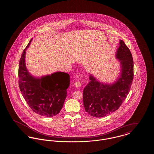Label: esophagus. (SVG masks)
I'll list each match as a JSON object with an SVG mask.
<instances>
[{
  "label": "esophagus",
  "mask_w": 154,
  "mask_h": 154,
  "mask_svg": "<svg viewBox=\"0 0 154 154\" xmlns=\"http://www.w3.org/2000/svg\"><path fill=\"white\" fill-rule=\"evenodd\" d=\"M74 86L75 87H80L81 86V84L80 82H79V81H76V82H75L74 83Z\"/></svg>",
  "instance_id": "obj_1"
}]
</instances>
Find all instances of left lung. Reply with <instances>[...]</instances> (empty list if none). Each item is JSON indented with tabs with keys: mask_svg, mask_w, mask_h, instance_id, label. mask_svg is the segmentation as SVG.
<instances>
[{
	"mask_svg": "<svg viewBox=\"0 0 154 154\" xmlns=\"http://www.w3.org/2000/svg\"><path fill=\"white\" fill-rule=\"evenodd\" d=\"M116 58L120 62V70L114 82H100L89 74L90 82L83 91V103L86 112L92 117H103L117 110L129 92L133 61L131 52L122 40L119 41Z\"/></svg>",
	"mask_w": 154,
	"mask_h": 154,
	"instance_id": "left-lung-1",
	"label": "left lung"
}]
</instances>
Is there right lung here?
<instances>
[{
	"label": "right lung",
	"instance_id": "add662e5",
	"mask_svg": "<svg viewBox=\"0 0 154 154\" xmlns=\"http://www.w3.org/2000/svg\"><path fill=\"white\" fill-rule=\"evenodd\" d=\"M32 41V38L23 50L20 61V89L32 110L42 116L52 117L63 107L70 85V75L61 72L41 77L30 73L26 66L25 56Z\"/></svg>",
	"mask_w": 154,
	"mask_h": 154
}]
</instances>
